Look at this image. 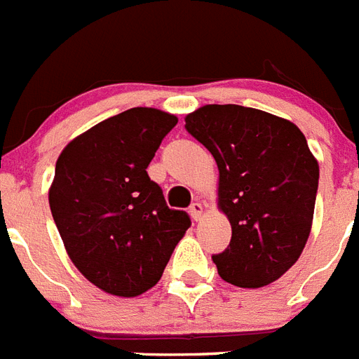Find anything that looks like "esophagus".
<instances>
[{"mask_svg": "<svg viewBox=\"0 0 359 359\" xmlns=\"http://www.w3.org/2000/svg\"><path fill=\"white\" fill-rule=\"evenodd\" d=\"M188 212H190V216L194 219H201V216H203V205L201 203H191L190 205V210H188Z\"/></svg>", "mask_w": 359, "mask_h": 359, "instance_id": "esophagus-1", "label": "esophagus"}]
</instances>
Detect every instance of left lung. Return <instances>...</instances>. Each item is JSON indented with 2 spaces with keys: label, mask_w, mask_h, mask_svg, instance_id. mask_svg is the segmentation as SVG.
<instances>
[{
  "label": "left lung",
  "mask_w": 359,
  "mask_h": 359,
  "mask_svg": "<svg viewBox=\"0 0 359 359\" xmlns=\"http://www.w3.org/2000/svg\"><path fill=\"white\" fill-rule=\"evenodd\" d=\"M186 130L219 169V208L231 222L229 245L212 255L219 278L257 289L281 278L311 231L318 163L290 121L236 104L203 106Z\"/></svg>",
  "instance_id": "8db88e82"
}]
</instances>
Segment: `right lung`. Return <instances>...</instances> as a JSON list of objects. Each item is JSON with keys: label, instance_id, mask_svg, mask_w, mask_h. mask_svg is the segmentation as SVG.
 <instances>
[{"label": "right lung", "instance_id": "obj_1", "mask_svg": "<svg viewBox=\"0 0 359 359\" xmlns=\"http://www.w3.org/2000/svg\"><path fill=\"white\" fill-rule=\"evenodd\" d=\"M177 121L154 108L126 109L78 135L57 158L53 222L76 268L109 294L130 298L154 287L191 225L147 173Z\"/></svg>", "mask_w": 359, "mask_h": 359}]
</instances>
